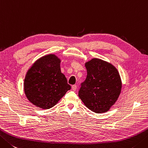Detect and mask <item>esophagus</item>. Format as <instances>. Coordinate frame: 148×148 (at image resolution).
<instances>
[{
  "instance_id": "obj_1",
  "label": "esophagus",
  "mask_w": 148,
  "mask_h": 148,
  "mask_svg": "<svg viewBox=\"0 0 148 148\" xmlns=\"http://www.w3.org/2000/svg\"><path fill=\"white\" fill-rule=\"evenodd\" d=\"M72 90L76 91V89H77V85H72Z\"/></svg>"
}]
</instances>
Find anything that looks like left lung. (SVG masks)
Masks as SVG:
<instances>
[{
	"label": "left lung",
	"instance_id": "left-lung-1",
	"mask_svg": "<svg viewBox=\"0 0 148 148\" xmlns=\"http://www.w3.org/2000/svg\"><path fill=\"white\" fill-rule=\"evenodd\" d=\"M87 71L78 95L85 105L95 113L108 112L119 96L122 83L117 69L102 60L85 63Z\"/></svg>",
	"mask_w": 148,
	"mask_h": 148
}]
</instances>
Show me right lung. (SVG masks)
Wrapping results in <instances>:
<instances>
[{
    "label": "right lung",
    "instance_id": "right-lung-1",
    "mask_svg": "<svg viewBox=\"0 0 148 148\" xmlns=\"http://www.w3.org/2000/svg\"><path fill=\"white\" fill-rule=\"evenodd\" d=\"M60 62L54 54H48L36 61L26 74L25 94L38 108H52L71 88L61 72Z\"/></svg>",
    "mask_w": 148,
    "mask_h": 148
}]
</instances>
